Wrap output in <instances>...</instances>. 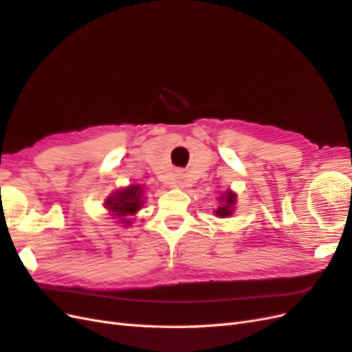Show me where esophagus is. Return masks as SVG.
Segmentation results:
<instances>
[{
	"label": "esophagus",
	"instance_id": "1",
	"mask_svg": "<svg viewBox=\"0 0 352 352\" xmlns=\"http://www.w3.org/2000/svg\"><path fill=\"white\" fill-rule=\"evenodd\" d=\"M177 187H182L184 184V174L183 173H177L175 174V183Z\"/></svg>",
	"mask_w": 352,
	"mask_h": 352
}]
</instances>
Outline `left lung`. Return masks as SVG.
Listing matches in <instances>:
<instances>
[{"label": "left lung", "mask_w": 352, "mask_h": 352, "mask_svg": "<svg viewBox=\"0 0 352 352\" xmlns=\"http://www.w3.org/2000/svg\"><path fill=\"white\" fill-rule=\"evenodd\" d=\"M236 197L238 195L233 190H226L223 192L217 199H219V206L217 210H214V215L219 219H228L230 215H233L236 208Z\"/></svg>", "instance_id": "8db88e82"}]
</instances>
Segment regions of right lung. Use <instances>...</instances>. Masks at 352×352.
I'll use <instances>...</instances> for the list:
<instances>
[{
	"label": "right lung",
	"instance_id": "1",
	"mask_svg": "<svg viewBox=\"0 0 352 352\" xmlns=\"http://www.w3.org/2000/svg\"><path fill=\"white\" fill-rule=\"evenodd\" d=\"M146 202L144 188L140 184H129L113 192L104 202V208L111 215L116 223L123 228L131 226V215L137 214Z\"/></svg>",
	"mask_w": 352,
	"mask_h": 352
}]
</instances>
